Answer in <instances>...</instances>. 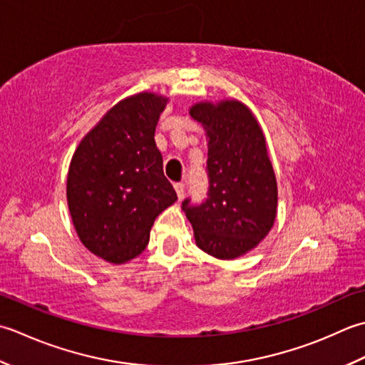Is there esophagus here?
<instances>
[{
    "mask_svg": "<svg viewBox=\"0 0 365 365\" xmlns=\"http://www.w3.org/2000/svg\"><path fill=\"white\" fill-rule=\"evenodd\" d=\"M175 190L178 193V198H182L184 197V192H185V184L184 182H176L175 184Z\"/></svg>",
    "mask_w": 365,
    "mask_h": 365,
    "instance_id": "34e87169",
    "label": "esophagus"
}]
</instances>
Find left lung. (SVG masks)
Returning <instances> with one entry per match:
<instances>
[{
  "label": "left lung",
  "mask_w": 365,
  "mask_h": 365,
  "mask_svg": "<svg viewBox=\"0 0 365 365\" xmlns=\"http://www.w3.org/2000/svg\"><path fill=\"white\" fill-rule=\"evenodd\" d=\"M190 116L207 133L210 187L202 203L182 202L197 245L215 258L240 257L269 233L277 212L276 175L252 111L237 101L200 102Z\"/></svg>",
  "instance_id": "obj_1"
}]
</instances>
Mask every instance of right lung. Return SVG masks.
I'll return each mask as SVG.
<instances>
[{"mask_svg":"<svg viewBox=\"0 0 365 365\" xmlns=\"http://www.w3.org/2000/svg\"><path fill=\"white\" fill-rule=\"evenodd\" d=\"M165 103L153 93L121 101L73 153L68 175L73 227L85 247L110 263L141 254L155 217L178 200L154 141Z\"/></svg>","mask_w":365,"mask_h":365,"instance_id":"add662e5","label":"right lung"}]
</instances>
